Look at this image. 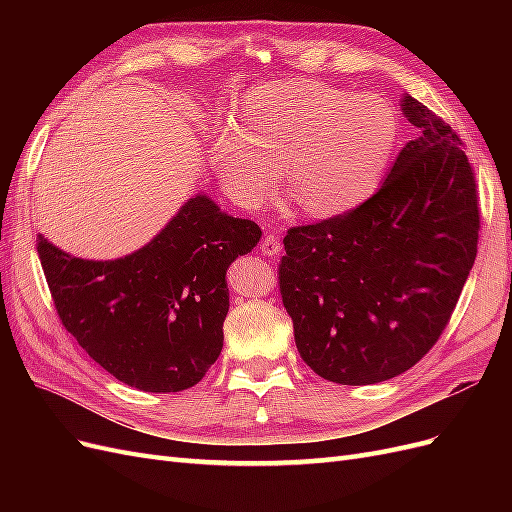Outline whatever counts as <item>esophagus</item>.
Returning <instances> with one entry per match:
<instances>
[{
    "label": "esophagus",
    "instance_id": "1",
    "mask_svg": "<svg viewBox=\"0 0 512 512\" xmlns=\"http://www.w3.org/2000/svg\"><path fill=\"white\" fill-rule=\"evenodd\" d=\"M260 252L271 258L282 252V243L280 237H277V232H269V235L260 241Z\"/></svg>",
    "mask_w": 512,
    "mask_h": 512
}]
</instances>
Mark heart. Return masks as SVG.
I'll use <instances>...</instances> for the list:
<instances>
[{"label":"heart","instance_id":"b5f03b06","mask_svg":"<svg viewBox=\"0 0 512 512\" xmlns=\"http://www.w3.org/2000/svg\"><path fill=\"white\" fill-rule=\"evenodd\" d=\"M399 136L395 106L316 81H280L250 89L235 123L215 130L211 162L245 207L284 183L309 215L331 218L374 194Z\"/></svg>","mask_w":512,"mask_h":512}]
</instances>
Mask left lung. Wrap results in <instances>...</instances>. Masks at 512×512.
I'll list each match as a JSON object with an SVG mask.
<instances>
[{"mask_svg":"<svg viewBox=\"0 0 512 512\" xmlns=\"http://www.w3.org/2000/svg\"><path fill=\"white\" fill-rule=\"evenodd\" d=\"M399 106L418 136L378 192L284 237L280 288L294 342L335 384L384 382L421 361L476 258V181L459 136L410 94Z\"/></svg>","mask_w":512,"mask_h":512,"instance_id":"8db88e82","label":"left lung"}]
</instances>
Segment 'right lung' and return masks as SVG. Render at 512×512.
Segmentation results:
<instances>
[{
    "mask_svg": "<svg viewBox=\"0 0 512 512\" xmlns=\"http://www.w3.org/2000/svg\"><path fill=\"white\" fill-rule=\"evenodd\" d=\"M260 237L256 222L198 192L128 256L76 258L44 235L36 247L57 314L91 359L138 391L179 393L218 361L226 271Z\"/></svg>",
    "mask_w": 512,
    "mask_h": 512,
    "instance_id": "obj_1",
    "label": "right lung"
}]
</instances>
